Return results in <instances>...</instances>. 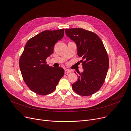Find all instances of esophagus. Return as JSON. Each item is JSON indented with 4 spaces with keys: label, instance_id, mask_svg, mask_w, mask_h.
I'll return each instance as SVG.
<instances>
[{
    "label": "esophagus",
    "instance_id": "34e87169",
    "mask_svg": "<svg viewBox=\"0 0 131 131\" xmlns=\"http://www.w3.org/2000/svg\"><path fill=\"white\" fill-rule=\"evenodd\" d=\"M71 72V70H69V69H66V70H65V73H67V74L70 73Z\"/></svg>",
    "mask_w": 131,
    "mask_h": 131
}]
</instances>
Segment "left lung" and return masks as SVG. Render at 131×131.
Wrapping results in <instances>:
<instances>
[{
    "label": "left lung",
    "instance_id": "1",
    "mask_svg": "<svg viewBox=\"0 0 131 131\" xmlns=\"http://www.w3.org/2000/svg\"><path fill=\"white\" fill-rule=\"evenodd\" d=\"M65 32L75 43L77 54L83 59V71L79 73L72 89L80 96L93 95L103 86L108 70L109 59L104 45L97 34L89 30L75 28L66 29Z\"/></svg>",
    "mask_w": 131,
    "mask_h": 131
}]
</instances>
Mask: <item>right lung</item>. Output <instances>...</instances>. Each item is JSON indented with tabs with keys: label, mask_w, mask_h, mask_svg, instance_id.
I'll return each mask as SVG.
<instances>
[{
	"label": "right lung",
	"mask_w": 131,
	"mask_h": 131,
	"mask_svg": "<svg viewBox=\"0 0 131 131\" xmlns=\"http://www.w3.org/2000/svg\"><path fill=\"white\" fill-rule=\"evenodd\" d=\"M64 29L44 30L29 40L19 59L23 78L32 91L47 95L55 90L64 71L47 64L46 59L53 52L55 44L64 36Z\"/></svg>",
	"instance_id": "obj_1"
}]
</instances>
